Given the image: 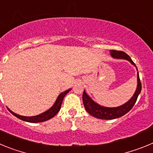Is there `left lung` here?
I'll return each instance as SVG.
<instances>
[{
    "label": "left lung",
    "mask_w": 153,
    "mask_h": 153,
    "mask_svg": "<svg viewBox=\"0 0 153 153\" xmlns=\"http://www.w3.org/2000/svg\"><path fill=\"white\" fill-rule=\"evenodd\" d=\"M110 53H111L112 56L114 58L126 59V60H129L132 64H133L136 67V64L133 63L132 59L126 53L120 51H114V50H112V51H110ZM136 69H137V67H136ZM137 89H136V92H135L134 95L132 96V98L128 102H126L125 104H123L122 106H118V107L109 108L100 106V105H98V104L96 103V102H94L91 99L87 96V94H86L84 90L83 93V105H84L85 109L93 117L98 119H102V120H113V119L119 118V117L126 114L133 107V106L136 103V100H137L138 96H139V94L141 92L142 85L141 82H140L139 73L137 74Z\"/></svg>",
    "instance_id": "1"
}]
</instances>
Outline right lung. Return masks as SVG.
<instances>
[{
  "label": "right lung",
  "instance_id": "add662e5",
  "mask_svg": "<svg viewBox=\"0 0 153 153\" xmlns=\"http://www.w3.org/2000/svg\"><path fill=\"white\" fill-rule=\"evenodd\" d=\"M71 89L70 90H67L66 91H64L63 93H62L61 94L59 95L58 98L56 99V102L53 104V106L50 109H48L47 111L44 112V113H41V114L38 115V116H35V117H22V116H20V115H17L16 113H13L12 111H10V109H8L13 116H15L16 117H17L18 119L21 120H24V121H26V122L29 123H40V122H44L46 120H48L50 119L53 118L54 117L55 115L60 111V107H61V104L63 102V100L64 98V97L67 95V93L70 91Z\"/></svg>",
  "mask_w": 153,
  "mask_h": 153
}]
</instances>
